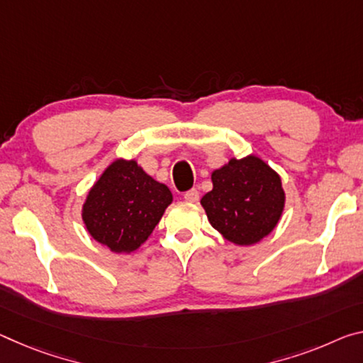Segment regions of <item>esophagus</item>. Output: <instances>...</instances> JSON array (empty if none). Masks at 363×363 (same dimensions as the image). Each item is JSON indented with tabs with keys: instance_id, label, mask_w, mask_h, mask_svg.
Instances as JSON below:
<instances>
[{
	"instance_id": "34e87169",
	"label": "esophagus",
	"mask_w": 363,
	"mask_h": 363,
	"mask_svg": "<svg viewBox=\"0 0 363 363\" xmlns=\"http://www.w3.org/2000/svg\"><path fill=\"white\" fill-rule=\"evenodd\" d=\"M184 199H186L187 202L195 203L199 200V191L197 189H191V191H187L186 194H184Z\"/></svg>"
}]
</instances>
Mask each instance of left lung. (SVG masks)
I'll return each instance as SVG.
<instances>
[{
	"mask_svg": "<svg viewBox=\"0 0 363 363\" xmlns=\"http://www.w3.org/2000/svg\"><path fill=\"white\" fill-rule=\"evenodd\" d=\"M202 206L211 226L238 245H250L273 231L284 208L281 177L260 158H233L211 174Z\"/></svg>",
	"mask_w": 363,
	"mask_h": 363,
	"instance_id": "left-lung-1",
	"label": "left lung"
}]
</instances>
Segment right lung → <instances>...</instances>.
Returning <instances> with one entry per match:
<instances>
[{
  "instance_id": "right-lung-1",
  "label": "right lung",
  "mask_w": 363,
  "mask_h": 363,
  "mask_svg": "<svg viewBox=\"0 0 363 363\" xmlns=\"http://www.w3.org/2000/svg\"><path fill=\"white\" fill-rule=\"evenodd\" d=\"M172 195L134 160H116L87 195L82 218L95 240L113 252H132L145 242Z\"/></svg>"
}]
</instances>
